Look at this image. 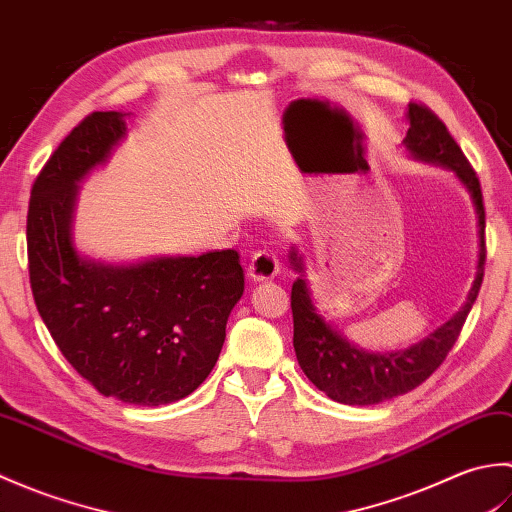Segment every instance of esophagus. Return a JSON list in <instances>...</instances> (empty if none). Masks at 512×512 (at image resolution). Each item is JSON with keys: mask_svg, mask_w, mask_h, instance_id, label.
Listing matches in <instances>:
<instances>
[{"mask_svg": "<svg viewBox=\"0 0 512 512\" xmlns=\"http://www.w3.org/2000/svg\"><path fill=\"white\" fill-rule=\"evenodd\" d=\"M277 273H279L277 250L270 248V246L255 250V255L248 264V277L255 279V281H266V279L277 277Z\"/></svg>", "mask_w": 512, "mask_h": 512, "instance_id": "obj_1", "label": "esophagus"}]
</instances>
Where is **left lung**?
Returning a JSON list of instances; mask_svg holds the SVG:
<instances>
[{"mask_svg":"<svg viewBox=\"0 0 512 512\" xmlns=\"http://www.w3.org/2000/svg\"><path fill=\"white\" fill-rule=\"evenodd\" d=\"M407 118L409 129L405 145L411 154L420 160L438 162V165L453 169L455 176L471 191L477 226H480V262H477V275L464 308L418 345L394 354H369L347 343L317 314L306 279L299 277L292 284L290 306L292 323H295L292 343H295L297 361L303 374L323 394H328L336 402H345V405H378V402L407 394V391L422 385L444 363V358L458 341L462 325L469 317L484 279L486 215L480 178H477L471 162L466 160L460 145L455 143L447 125L442 123V118L431 107L413 101L409 103ZM290 264L295 266L297 273H303L301 257L295 248L290 253Z\"/></svg>","mask_w":512,"mask_h":512,"instance_id":"8db88e82","label":"left lung"}]
</instances>
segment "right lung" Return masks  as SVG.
Listing matches in <instances>:
<instances>
[{
	"instance_id": "add662e5",
	"label": "right lung",
	"mask_w": 512,
	"mask_h": 512,
	"mask_svg": "<svg viewBox=\"0 0 512 512\" xmlns=\"http://www.w3.org/2000/svg\"><path fill=\"white\" fill-rule=\"evenodd\" d=\"M125 136L121 112H92L61 140L30 191L26 242L37 310L103 396L158 407L193 394L217 363L244 295L237 250L103 266L72 244L76 182Z\"/></svg>"
}]
</instances>
